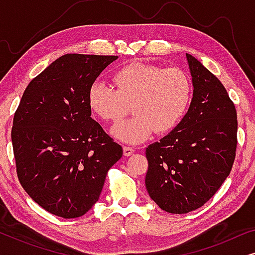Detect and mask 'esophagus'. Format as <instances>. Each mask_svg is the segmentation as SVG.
<instances>
[{
	"instance_id": "esophagus-1",
	"label": "esophagus",
	"mask_w": 255,
	"mask_h": 255,
	"mask_svg": "<svg viewBox=\"0 0 255 255\" xmlns=\"http://www.w3.org/2000/svg\"><path fill=\"white\" fill-rule=\"evenodd\" d=\"M133 152H134V148L128 147V146H124L123 147V153L125 156H130L131 154H133Z\"/></svg>"
}]
</instances>
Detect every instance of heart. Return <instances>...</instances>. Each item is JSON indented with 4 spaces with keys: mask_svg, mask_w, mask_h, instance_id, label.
Returning a JSON list of instances; mask_svg holds the SVG:
<instances>
[{
    "mask_svg": "<svg viewBox=\"0 0 255 255\" xmlns=\"http://www.w3.org/2000/svg\"><path fill=\"white\" fill-rule=\"evenodd\" d=\"M116 88L94 82L88 90V104L106 122H118L132 103L131 120L117 124L111 133L128 144H139L156 131L173 130L187 113L191 101V81L180 68L133 62L115 72Z\"/></svg>",
    "mask_w": 255,
    "mask_h": 255,
    "instance_id": "heart-1",
    "label": "heart"
}]
</instances>
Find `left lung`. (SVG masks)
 Instances as JSON below:
<instances>
[{
    "instance_id": "8db88e82",
    "label": "left lung",
    "mask_w": 255,
    "mask_h": 255,
    "mask_svg": "<svg viewBox=\"0 0 255 255\" xmlns=\"http://www.w3.org/2000/svg\"><path fill=\"white\" fill-rule=\"evenodd\" d=\"M193 82L189 109L168 134L146 148L149 197L169 214H187L210 200L231 172L237 111L222 82L186 54Z\"/></svg>"
}]
</instances>
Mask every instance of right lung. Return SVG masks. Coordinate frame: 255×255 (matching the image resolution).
Wrapping results in <instances>:
<instances>
[{
    "label": "right lung",
    "instance_id": "obj_1",
    "mask_svg": "<svg viewBox=\"0 0 255 255\" xmlns=\"http://www.w3.org/2000/svg\"><path fill=\"white\" fill-rule=\"evenodd\" d=\"M117 55L65 54L37 75L13 116L17 176L52 215L81 217L99 201L123 148L94 121L88 90Z\"/></svg>",
    "mask_w": 255,
    "mask_h": 255
}]
</instances>
